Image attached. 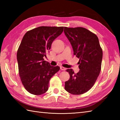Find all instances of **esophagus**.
Listing matches in <instances>:
<instances>
[{"label":"esophagus","instance_id":"obj_1","mask_svg":"<svg viewBox=\"0 0 120 120\" xmlns=\"http://www.w3.org/2000/svg\"><path fill=\"white\" fill-rule=\"evenodd\" d=\"M60 69L62 71H65V70H66V68L64 67H60Z\"/></svg>","mask_w":120,"mask_h":120}]
</instances>
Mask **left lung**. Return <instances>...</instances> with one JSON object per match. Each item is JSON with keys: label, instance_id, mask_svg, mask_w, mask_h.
Returning <instances> with one entry per match:
<instances>
[{"label": "left lung", "instance_id": "obj_1", "mask_svg": "<svg viewBox=\"0 0 120 120\" xmlns=\"http://www.w3.org/2000/svg\"><path fill=\"white\" fill-rule=\"evenodd\" d=\"M64 34L72 45L74 54L79 60L80 70L74 73L72 68L67 72L70 79L65 82L68 93L80 95L92 87L101 70L103 51L98 37L85 28L64 27Z\"/></svg>", "mask_w": 120, "mask_h": 120}]
</instances>
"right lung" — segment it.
Returning a JSON list of instances; mask_svg holds the SVG:
<instances>
[{
    "mask_svg": "<svg viewBox=\"0 0 120 120\" xmlns=\"http://www.w3.org/2000/svg\"><path fill=\"white\" fill-rule=\"evenodd\" d=\"M63 27L41 26L27 31L17 52L19 75L26 90L34 95L48 90L49 81L60 67H52L43 57L54 40L62 34Z\"/></svg>",
    "mask_w": 120,
    "mask_h": 120,
    "instance_id": "1",
    "label": "right lung"
}]
</instances>
